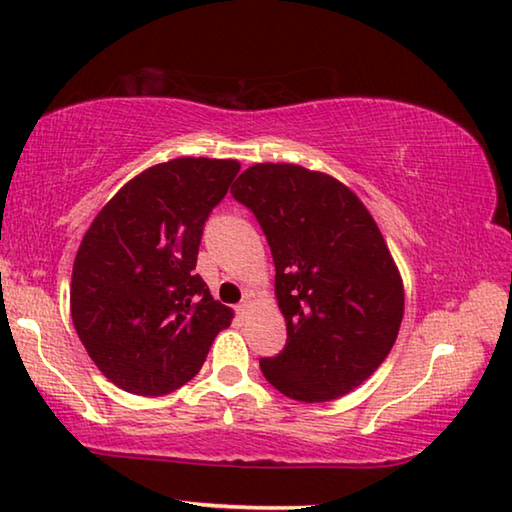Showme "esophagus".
<instances>
[{
    "label": "esophagus",
    "instance_id": "1",
    "mask_svg": "<svg viewBox=\"0 0 512 512\" xmlns=\"http://www.w3.org/2000/svg\"><path fill=\"white\" fill-rule=\"evenodd\" d=\"M248 307H250V300L246 298V300H241V303L237 305V314H246L248 312Z\"/></svg>",
    "mask_w": 512,
    "mask_h": 512
}]
</instances>
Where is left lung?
I'll return each mask as SVG.
<instances>
[{"instance_id": "left-lung-1", "label": "left lung", "mask_w": 512, "mask_h": 512, "mask_svg": "<svg viewBox=\"0 0 512 512\" xmlns=\"http://www.w3.org/2000/svg\"><path fill=\"white\" fill-rule=\"evenodd\" d=\"M232 196L266 234L287 321L285 348L259 360L264 378L305 403L353 392L403 319V280L376 221L348 186L296 164L250 166Z\"/></svg>"}]
</instances>
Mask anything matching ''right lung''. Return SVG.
Wrapping results in <instances>:
<instances>
[{"instance_id": "obj_1", "label": "right lung", "mask_w": 512, "mask_h": 512, "mask_svg": "<svg viewBox=\"0 0 512 512\" xmlns=\"http://www.w3.org/2000/svg\"><path fill=\"white\" fill-rule=\"evenodd\" d=\"M239 161L180 157L129 180L81 239L72 266V323L95 367L139 396L196 376L232 310L193 271L202 227Z\"/></svg>"}]
</instances>
